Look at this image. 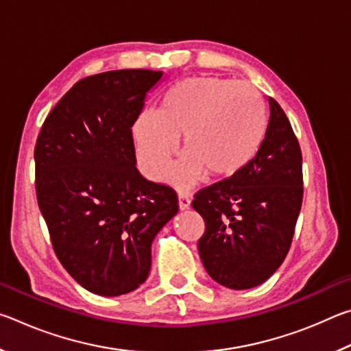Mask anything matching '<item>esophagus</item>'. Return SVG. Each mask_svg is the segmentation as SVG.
<instances>
[{"instance_id":"1","label":"esophagus","mask_w":351,"mask_h":351,"mask_svg":"<svg viewBox=\"0 0 351 351\" xmlns=\"http://www.w3.org/2000/svg\"><path fill=\"white\" fill-rule=\"evenodd\" d=\"M178 204H180L181 210H186L190 207V197L187 193H180L178 195Z\"/></svg>"}]
</instances>
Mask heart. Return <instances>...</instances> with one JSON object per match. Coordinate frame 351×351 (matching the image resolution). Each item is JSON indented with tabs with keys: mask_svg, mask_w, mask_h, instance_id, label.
<instances>
[{
	"mask_svg": "<svg viewBox=\"0 0 351 351\" xmlns=\"http://www.w3.org/2000/svg\"><path fill=\"white\" fill-rule=\"evenodd\" d=\"M265 130L263 102L251 85L203 75L170 88L156 114L139 116L133 139L144 173L159 181L182 136L184 156L170 181L189 189L204 171L210 178H228L241 170L257 153Z\"/></svg>",
	"mask_w": 351,
	"mask_h": 351,
	"instance_id": "b5f03b06",
	"label": "heart"
}]
</instances>
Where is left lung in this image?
Instances as JSON below:
<instances>
[{
	"label": "left lung",
	"mask_w": 351,
	"mask_h": 351,
	"mask_svg": "<svg viewBox=\"0 0 351 351\" xmlns=\"http://www.w3.org/2000/svg\"><path fill=\"white\" fill-rule=\"evenodd\" d=\"M269 121L255 156L226 180L195 193L206 230L199 257L230 289L258 287L283 263L304 198L302 152L285 111L268 97Z\"/></svg>",
	"instance_id": "1"
}]
</instances>
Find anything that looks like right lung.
Returning <instances> with one entry per match:
<instances>
[{
  "instance_id": "right-lung-1",
  "label": "right lung",
  "mask_w": 351,
  "mask_h": 351,
  "mask_svg": "<svg viewBox=\"0 0 351 351\" xmlns=\"http://www.w3.org/2000/svg\"><path fill=\"white\" fill-rule=\"evenodd\" d=\"M162 71L85 77L47 114L35 144V190L52 247L94 294L147 280L152 243L178 213L175 190L136 169L132 127Z\"/></svg>"
}]
</instances>
